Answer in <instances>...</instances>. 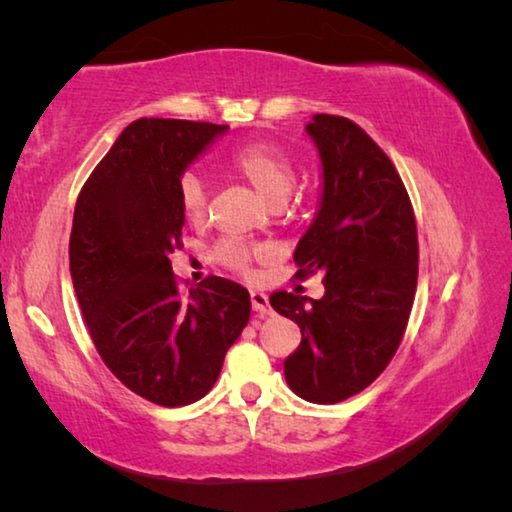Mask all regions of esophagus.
I'll list each match as a JSON object with an SVG mask.
<instances>
[{"instance_id":"esophagus-1","label":"esophagus","mask_w":512,"mask_h":512,"mask_svg":"<svg viewBox=\"0 0 512 512\" xmlns=\"http://www.w3.org/2000/svg\"><path fill=\"white\" fill-rule=\"evenodd\" d=\"M250 302H253V309L257 311L259 316H264V314H268V311H271L266 293H262V291H250Z\"/></svg>"}]
</instances>
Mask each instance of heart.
Here are the masks:
<instances>
[{
  "mask_svg": "<svg viewBox=\"0 0 512 512\" xmlns=\"http://www.w3.org/2000/svg\"><path fill=\"white\" fill-rule=\"evenodd\" d=\"M230 171L255 189L264 201L277 207L287 201L296 185V164L289 151L271 140H259L241 146L230 155ZM178 205L189 223H198L207 214V185L196 171L185 169L178 176ZM212 257L221 266L237 273H248L255 250L239 239H221Z\"/></svg>",
  "mask_w": 512,
  "mask_h": 512,
  "instance_id": "obj_1",
  "label": "heart"
}]
</instances>
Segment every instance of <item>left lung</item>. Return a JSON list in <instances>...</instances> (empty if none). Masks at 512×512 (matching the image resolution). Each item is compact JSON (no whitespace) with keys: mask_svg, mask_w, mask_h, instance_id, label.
<instances>
[{"mask_svg":"<svg viewBox=\"0 0 512 512\" xmlns=\"http://www.w3.org/2000/svg\"><path fill=\"white\" fill-rule=\"evenodd\" d=\"M323 201L293 253L298 280L320 273L325 296L271 293L302 341L284 377L302 400L336 404L368 388L400 348L418 287V228L400 173L354 121L314 115Z\"/></svg>","mask_w":512,"mask_h":512,"instance_id":"1","label":"left lung"}]
</instances>
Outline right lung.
<instances>
[{
    "mask_svg": "<svg viewBox=\"0 0 512 512\" xmlns=\"http://www.w3.org/2000/svg\"><path fill=\"white\" fill-rule=\"evenodd\" d=\"M225 131L210 121H133L74 207L69 271L94 348L128 391L169 409L210 393L250 318L241 284L210 275L183 293L169 259L183 246L178 176Z\"/></svg>",
    "mask_w": 512,
    "mask_h": 512,
    "instance_id": "right-lung-1",
    "label": "right lung"
}]
</instances>
